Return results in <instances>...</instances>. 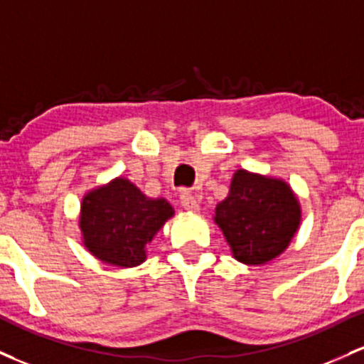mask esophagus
I'll return each mask as SVG.
<instances>
[{
    "label": "esophagus",
    "mask_w": 364,
    "mask_h": 364,
    "mask_svg": "<svg viewBox=\"0 0 364 364\" xmlns=\"http://www.w3.org/2000/svg\"><path fill=\"white\" fill-rule=\"evenodd\" d=\"M181 204H182V208L183 210H187V211H199V203H198V199L194 198L193 196V193H189V191H186V189H182L181 191Z\"/></svg>",
    "instance_id": "esophagus-1"
}]
</instances>
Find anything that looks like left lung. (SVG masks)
<instances>
[{
	"mask_svg": "<svg viewBox=\"0 0 364 364\" xmlns=\"http://www.w3.org/2000/svg\"><path fill=\"white\" fill-rule=\"evenodd\" d=\"M215 222L237 261L264 264L291 244L301 208L284 181L237 170L228 196L216 204Z\"/></svg>",
	"mask_w": 364,
	"mask_h": 364,
	"instance_id": "8db88e82",
	"label": "left lung"
}]
</instances>
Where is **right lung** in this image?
<instances>
[{
  "label": "right lung",
  "instance_id": "obj_1",
  "mask_svg": "<svg viewBox=\"0 0 364 364\" xmlns=\"http://www.w3.org/2000/svg\"><path fill=\"white\" fill-rule=\"evenodd\" d=\"M173 216L165 199H149L125 178L85 194L80 206L84 244L97 259L115 267H137L144 247Z\"/></svg>",
  "mask_w": 364,
  "mask_h": 364
}]
</instances>
